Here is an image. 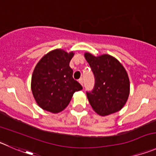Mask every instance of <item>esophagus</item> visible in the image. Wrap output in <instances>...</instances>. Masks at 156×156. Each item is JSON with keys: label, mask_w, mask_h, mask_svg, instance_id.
I'll use <instances>...</instances> for the list:
<instances>
[{"label": "esophagus", "mask_w": 156, "mask_h": 156, "mask_svg": "<svg viewBox=\"0 0 156 156\" xmlns=\"http://www.w3.org/2000/svg\"><path fill=\"white\" fill-rule=\"evenodd\" d=\"M79 83H80L82 86L83 85V80L82 78H80V79L79 80Z\"/></svg>", "instance_id": "obj_1"}]
</instances>
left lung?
Segmentation results:
<instances>
[{"instance_id": "8db88e82", "label": "left lung", "mask_w": 156, "mask_h": 156, "mask_svg": "<svg viewBox=\"0 0 156 156\" xmlns=\"http://www.w3.org/2000/svg\"><path fill=\"white\" fill-rule=\"evenodd\" d=\"M94 73L95 85L87 92L93 110L101 116L114 114L125 106L130 94V81L122 64L112 55L84 54Z\"/></svg>"}]
</instances>
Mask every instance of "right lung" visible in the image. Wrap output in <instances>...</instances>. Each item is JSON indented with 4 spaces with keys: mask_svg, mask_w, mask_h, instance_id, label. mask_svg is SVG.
I'll list each match as a JSON object with an SVG mask.
<instances>
[{
    "mask_svg": "<svg viewBox=\"0 0 156 156\" xmlns=\"http://www.w3.org/2000/svg\"><path fill=\"white\" fill-rule=\"evenodd\" d=\"M73 52L61 48L45 54L35 66L31 88L37 104L44 111L57 114L69 105L76 91L82 86L73 78L69 62Z\"/></svg>",
    "mask_w": 156,
    "mask_h": 156,
    "instance_id": "right-lung-1",
    "label": "right lung"
}]
</instances>
